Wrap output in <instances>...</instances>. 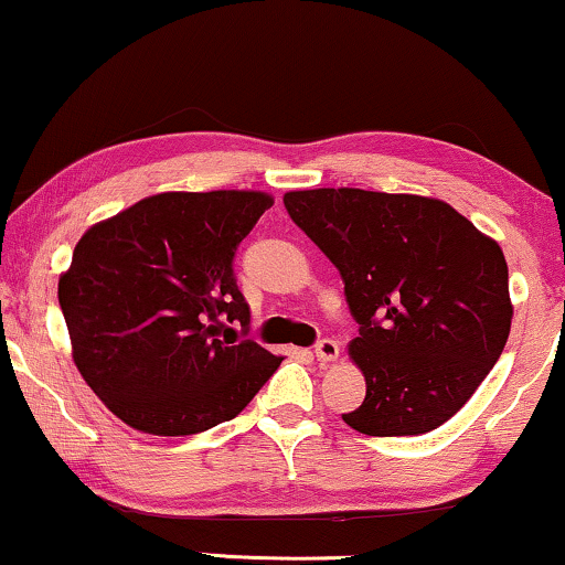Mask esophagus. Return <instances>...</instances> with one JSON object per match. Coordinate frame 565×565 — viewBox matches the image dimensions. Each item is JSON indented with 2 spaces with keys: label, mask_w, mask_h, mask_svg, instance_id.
Here are the masks:
<instances>
[{
  "label": "esophagus",
  "mask_w": 565,
  "mask_h": 565,
  "mask_svg": "<svg viewBox=\"0 0 565 565\" xmlns=\"http://www.w3.org/2000/svg\"><path fill=\"white\" fill-rule=\"evenodd\" d=\"M316 359H318V362H321V364L337 362V359H339V343L333 341V339L318 341V343H316Z\"/></svg>",
  "instance_id": "1"
}]
</instances>
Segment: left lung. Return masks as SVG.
I'll return each mask as SVG.
<instances>
[{
	"instance_id": "left-lung-1",
	"label": "left lung",
	"mask_w": 565,
	"mask_h": 565,
	"mask_svg": "<svg viewBox=\"0 0 565 565\" xmlns=\"http://www.w3.org/2000/svg\"><path fill=\"white\" fill-rule=\"evenodd\" d=\"M282 201L337 265L359 323L349 356L366 397L343 423L364 436H420L454 418L510 337L500 244L428 195L313 188Z\"/></svg>"
}]
</instances>
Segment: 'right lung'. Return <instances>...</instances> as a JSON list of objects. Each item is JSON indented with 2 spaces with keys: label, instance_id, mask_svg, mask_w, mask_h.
<instances>
[{
  "label": "right lung",
  "instance_id": "obj_1",
  "mask_svg": "<svg viewBox=\"0 0 565 565\" xmlns=\"http://www.w3.org/2000/svg\"><path fill=\"white\" fill-rule=\"evenodd\" d=\"M263 191L147 195L81 236L58 280L71 354L129 428L193 436L239 415L282 356L236 337L249 306L234 255Z\"/></svg>",
  "mask_w": 565,
  "mask_h": 565
}]
</instances>
